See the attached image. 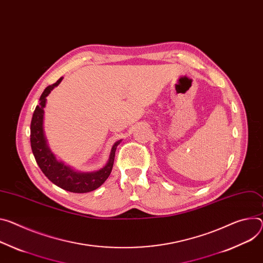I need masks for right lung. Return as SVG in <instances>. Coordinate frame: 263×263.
<instances>
[{"label":"right lung","instance_id":"add662e5","mask_svg":"<svg viewBox=\"0 0 263 263\" xmlns=\"http://www.w3.org/2000/svg\"><path fill=\"white\" fill-rule=\"evenodd\" d=\"M63 78H61L57 83L47 87L42 93L40 98V104L36 106L30 125V144L34 158L40 166L42 172L48 177L55 185L69 191L72 193H88L91 191L100 187L111 174L115 151L117 146L121 144L122 139L114 142L111 148L109 158L103 168L91 171V172H81L77 171L70 165L65 164L63 161L59 160L57 156L52 153L49 148L48 140L44 131V108L46 107L47 97L50 92L58 87Z\"/></svg>","mask_w":263,"mask_h":263}]
</instances>
